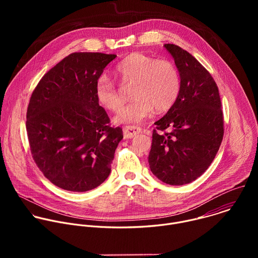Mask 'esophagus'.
Segmentation results:
<instances>
[{
  "label": "esophagus",
  "instance_id": "obj_1",
  "mask_svg": "<svg viewBox=\"0 0 258 258\" xmlns=\"http://www.w3.org/2000/svg\"><path fill=\"white\" fill-rule=\"evenodd\" d=\"M142 133V128L135 125H128L123 128V135L125 139H132Z\"/></svg>",
  "mask_w": 258,
  "mask_h": 258
}]
</instances>
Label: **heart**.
<instances>
[{"instance_id":"obj_1","label":"heart","mask_w":258,"mask_h":258,"mask_svg":"<svg viewBox=\"0 0 258 258\" xmlns=\"http://www.w3.org/2000/svg\"><path fill=\"white\" fill-rule=\"evenodd\" d=\"M115 70L123 81L136 82L135 100L116 115L117 123H140L151 116L155 108L160 112L166 111L179 95V72L168 59L132 53L116 65ZM95 94L98 102L113 112L118 111L124 102L119 90L107 77L99 78Z\"/></svg>"}]
</instances>
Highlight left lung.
I'll return each mask as SVG.
<instances>
[{"mask_svg": "<svg viewBox=\"0 0 258 258\" xmlns=\"http://www.w3.org/2000/svg\"><path fill=\"white\" fill-rule=\"evenodd\" d=\"M164 48L180 77V92L167 113L154 124L148 161L152 173L172 186L198 178L213 161L224 137L218 88L190 53L173 44ZM169 128L168 133H162Z\"/></svg>", "mask_w": 258, "mask_h": 258, "instance_id": "1", "label": "left lung"}]
</instances>
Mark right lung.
Segmentation results:
<instances>
[{
	"instance_id": "1",
	"label": "right lung",
	"mask_w": 258,
	"mask_h": 258,
	"mask_svg": "<svg viewBox=\"0 0 258 258\" xmlns=\"http://www.w3.org/2000/svg\"><path fill=\"white\" fill-rule=\"evenodd\" d=\"M115 54L72 53L50 69L34 89L26 131L34 162L55 186L87 192L111 171L122 130L111 127L95 87Z\"/></svg>"
}]
</instances>
